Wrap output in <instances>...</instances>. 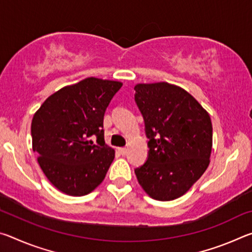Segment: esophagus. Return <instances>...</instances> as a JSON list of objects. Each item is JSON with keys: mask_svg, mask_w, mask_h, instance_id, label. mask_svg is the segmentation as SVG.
<instances>
[{"mask_svg": "<svg viewBox=\"0 0 252 252\" xmlns=\"http://www.w3.org/2000/svg\"><path fill=\"white\" fill-rule=\"evenodd\" d=\"M119 152H120V155L126 156V148H119Z\"/></svg>", "mask_w": 252, "mask_h": 252, "instance_id": "esophagus-1", "label": "esophagus"}]
</instances>
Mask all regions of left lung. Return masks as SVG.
<instances>
[{
	"label": "left lung",
	"instance_id": "1",
	"mask_svg": "<svg viewBox=\"0 0 252 252\" xmlns=\"http://www.w3.org/2000/svg\"><path fill=\"white\" fill-rule=\"evenodd\" d=\"M134 90L149 139L148 159L135 176L151 198L171 201L185 194L210 163L211 119L177 85L141 83Z\"/></svg>",
	"mask_w": 252,
	"mask_h": 252
}]
</instances>
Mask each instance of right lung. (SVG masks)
<instances>
[{
    "instance_id": "1",
    "label": "right lung",
    "mask_w": 252,
    "mask_h": 252,
    "mask_svg": "<svg viewBox=\"0 0 252 252\" xmlns=\"http://www.w3.org/2000/svg\"><path fill=\"white\" fill-rule=\"evenodd\" d=\"M118 81L87 78L46 99L32 119L33 151L49 181L81 197L104 180L114 150L104 141L103 118Z\"/></svg>"
}]
</instances>
